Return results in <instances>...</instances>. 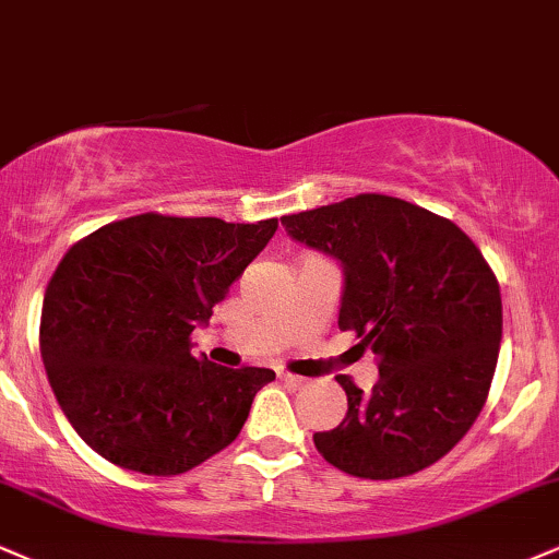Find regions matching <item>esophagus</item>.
Here are the masks:
<instances>
[{
    "label": "esophagus",
    "instance_id": "34e87169",
    "mask_svg": "<svg viewBox=\"0 0 559 559\" xmlns=\"http://www.w3.org/2000/svg\"><path fill=\"white\" fill-rule=\"evenodd\" d=\"M280 381H285V383H290V385H300L302 383V378L300 376H293V373H287V370H280Z\"/></svg>",
    "mask_w": 559,
    "mask_h": 559
}]
</instances>
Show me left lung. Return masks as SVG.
<instances>
[{
  "label": "left lung",
  "mask_w": 559,
  "mask_h": 559,
  "mask_svg": "<svg viewBox=\"0 0 559 559\" xmlns=\"http://www.w3.org/2000/svg\"><path fill=\"white\" fill-rule=\"evenodd\" d=\"M300 243L340 259V329L373 349L365 394L336 376L347 417L316 432L319 453L360 479H399L443 459L490 394L502 336L495 272L451 219L385 194L285 215Z\"/></svg>",
  "instance_id": "left-lung-1"
}]
</instances>
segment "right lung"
<instances>
[{
	"label": "right lung",
	"mask_w": 559,
	"mask_h": 559,
	"mask_svg": "<svg viewBox=\"0 0 559 559\" xmlns=\"http://www.w3.org/2000/svg\"><path fill=\"white\" fill-rule=\"evenodd\" d=\"M274 230V217L144 212L69 248L44 295L40 357L61 412L95 453L174 477L238 438L274 370L194 357L191 332Z\"/></svg>",
	"instance_id": "right-lung-1"
}]
</instances>
